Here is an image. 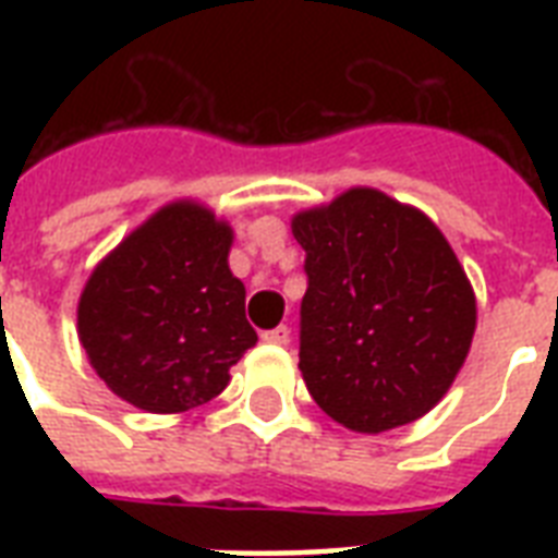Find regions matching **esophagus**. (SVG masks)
I'll return each instance as SVG.
<instances>
[{
  "instance_id": "1",
  "label": "esophagus",
  "mask_w": 558,
  "mask_h": 558,
  "mask_svg": "<svg viewBox=\"0 0 558 558\" xmlns=\"http://www.w3.org/2000/svg\"><path fill=\"white\" fill-rule=\"evenodd\" d=\"M263 341H269V344H289V327L287 324H280L275 330H266L260 332Z\"/></svg>"
}]
</instances>
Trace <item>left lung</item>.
<instances>
[{"instance_id": "left-lung-1", "label": "left lung", "mask_w": 558, "mask_h": 558, "mask_svg": "<svg viewBox=\"0 0 558 558\" xmlns=\"http://www.w3.org/2000/svg\"><path fill=\"white\" fill-rule=\"evenodd\" d=\"M292 234L306 252L298 367L318 408L362 434L428 414L475 336V292L440 228L353 187Z\"/></svg>"}]
</instances>
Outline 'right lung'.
I'll return each instance as SVG.
<instances>
[{"instance_id": "obj_1", "label": "right lung", "mask_w": 558, "mask_h": 558, "mask_svg": "<svg viewBox=\"0 0 558 558\" xmlns=\"http://www.w3.org/2000/svg\"><path fill=\"white\" fill-rule=\"evenodd\" d=\"M228 248L226 222L196 202H173L92 271L77 306L81 344L130 405L150 414L202 405L254 348Z\"/></svg>"}]
</instances>
